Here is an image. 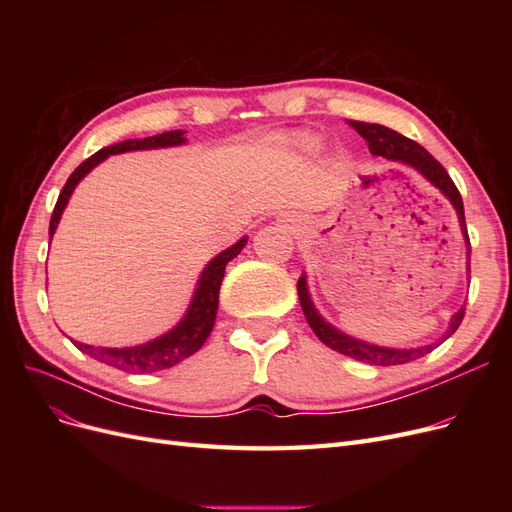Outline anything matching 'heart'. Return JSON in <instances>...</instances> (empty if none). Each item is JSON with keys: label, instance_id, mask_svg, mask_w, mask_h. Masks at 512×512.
<instances>
[{"label": "heart", "instance_id": "b5f03b06", "mask_svg": "<svg viewBox=\"0 0 512 512\" xmlns=\"http://www.w3.org/2000/svg\"><path fill=\"white\" fill-rule=\"evenodd\" d=\"M290 145H292L294 149L305 151V153H316L322 143H320V138H318L316 134L299 132V134H294V136L290 138Z\"/></svg>", "mask_w": 512, "mask_h": 512}]
</instances>
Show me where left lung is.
I'll list each match as a JSON object with an SVG mask.
<instances>
[{
    "label": "left lung",
    "instance_id": "1",
    "mask_svg": "<svg viewBox=\"0 0 512 512\" xmlns=\"http://www.w3.org/2000/svg\"><path fill=\"white\" fill-rule=\"evenodd\" d=\"M348 126H352L365 138L369 145V151L374 153V156H382L384 160H391L397 164H404L408 168H414L418 175H423L433 185V188H438L448 203L453 205V209L457 213V220H459L461 235H463V243H466V250H468L466 265H468V273H470V237H468V228H466V215H463V200H461L457 185L453 183L451 177H448L444 166L436 158H433L425 147L410 141V138H406V136H401L399 132H395L391 128L380 126V123L348 121ZM297 290H299V301H301L303 314L309 322V327H312V331L318 335L322 344H327L329 348L350 356V359H354V361L378 365V367L401 365V363H410V361L421 359V356L429 354L433 348H438L444 339L451 337L459 329L463 314H466V307H461L459 312H455L451 322H448L446 333L442 335V339H438V342L427 344V346H418V348H386V346L363 342V339H356L344 331H339L337 327H333L331 322L324 320L316 309L312 297H309L305 273L299 277Z\"/></svg>",
    "mask_w": 512,
    "mask_h": 512
}]
</instances>
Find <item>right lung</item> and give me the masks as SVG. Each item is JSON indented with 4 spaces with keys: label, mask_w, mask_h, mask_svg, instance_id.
I'll use <instances>...</instances> for the list:
<instances>
[{
    "label": "right lung",
    "mask_w": 512,
    "mask_h": 512,
    "mask_svg": "<svg viewBox=\"0 0 512 512\" xmlns=\"http://www.w3.org/2000/svg\"><path fill=\"white\" fill-rule=\"evenodd\" d=\"M188 143L183 130H170L164 134L156 136H147V138H128V141L104 147L94 156L87 158L74 173L68 177L64 190H61L57 205L51 215V224H49V237L53 239L57 224L61 220V213L68 207V200L74 192L76 185L81 183L85 175H89L100 162H104L108 156H115V153H126V151H145V149H164V147H179ZM247 243V237H241L235 245L226 247L224 252H220L213 260H209V265L200 273L192 301L185 309L183 318L175 324L173 329L166 331L164 335L151 339V342L138 344V346H128V348H98V346H89L74 342V346L81 352L89 354L91 359H96L104 365L117 367L121 371H134V374H151V371H160L166 367H173L181 363L183 359H188L196 350L203 348L207 342L209 333L213 331L215 324V314H218V303H220V286L224 280V271L228 262L239 256L241 250Z\"/></svg>",
    "instance_id": "1"
}]
</instances>
